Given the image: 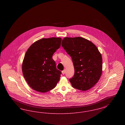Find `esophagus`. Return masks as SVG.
<instances>
[{"instance_id": "34e87169", "label": "esophagus", "mask_w": 125, "mask_h": 125, "mask_svg": "<svg viewBox=\"0 0 125 125\" xmlns=\"http://www.w3.org/2000/svg\"><path fill=\"white\" fill-rule=\"evenodd\" d=\"M65 73V70H63V71H62V73L63 74H64Z\"/></svg>"}]
</instances>
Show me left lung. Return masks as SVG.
I'll list each match as a JSON object with an SVG mask.
<instances>
[{"label": "left lung", "mask_w": 125, "mask_h": 125, "mask_svg": "<svg viewBox=\"0 0 125 125\" xmlns=\"http://www.w3.org/2000/svg\"><path fill=\"white\" fill-rule=\"evenodd\" d=\"M61 45L71 57L74 74L69 79L72 86L86 91L99 80L102 73V57L95 45L81 37H65Z\"/></svg>", "instance_id": "1"}]
</instances>
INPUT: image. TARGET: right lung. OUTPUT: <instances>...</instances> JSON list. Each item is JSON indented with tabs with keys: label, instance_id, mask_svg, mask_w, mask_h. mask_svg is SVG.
<instances>
[{
	"label": "right lung",
	"instance_id": "1",
	"mask_svg": "<svg viewBox=\"0 0 125 125\" xmlns=\"http://www.w3.org/2000/svg\"><path fill=\"white\" fill-rule=\"evenodd\" d=\"M60 37L42 38L34 42L27 51L22 64L23 75L32 89L45 93L54 89L61 72L56 68L52 56L59 49Z\"/></svg>",
	"mask_w": 125,
	"mask_h": 125
}]
</instances>
